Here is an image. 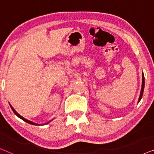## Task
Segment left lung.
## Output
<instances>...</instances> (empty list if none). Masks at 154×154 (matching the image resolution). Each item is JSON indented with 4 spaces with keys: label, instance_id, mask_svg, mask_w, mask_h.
<instances>
[{
    "label": "left lung",
    "instance_id": "left-lung-1",
    "mask_svg": "<svg viewBox=\"0 0 154 154\" xmlns=\"http://www.w3.org/2000/svg\"><path fill=\"white\" fill-rule=\"evenodd\" d=\"M144 73H142V89H141L140 95V98H139L138 102H140V101L141 100V99H142V97L143 92H144Z\"/></svg>",
    "mask_w": 154,
    "mask_h": 154
}]
</instances>
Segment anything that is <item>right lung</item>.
Instances as JSON below:
<instances>
[{
    "instance_id": "obj_1",
    "label": "right lung",
    "mask_w": 154,
    "mask_h": 154,
    "mask_svg": "<svg viewBox=\"0 0 154 154\" xmlns=\"http://www.w3.org/2000/svg\"><path fill=\"white\" fill-rule=\"evenodd\" d=\"M10 107H11V109H12V110L13 111V112H14V114H15L17 116H18L19 118H20V119H21L22 120H23V121H25V122H26V123H29V124H31V125H40V124H37V123H33V122H32V121H29V120H27V119H24V117H22V116H20V114H19V113L17 112V111L14 110V108L13 107H12L11 105H10ZM49 122H50V121H49ZM48 123H45V124H48ZM45 124H44V125H45Z\"/></svg>"
}]
</instances>
